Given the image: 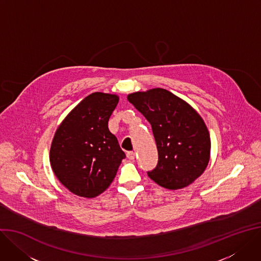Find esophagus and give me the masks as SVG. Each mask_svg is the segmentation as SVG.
<instances>
[{
	"label": "esophagus",
	"mask_w": 261,
	"mask_h": 261,
	"mask_svg": "<svg viewBox=\"0 0 261 261\" xmlns=\"http://www.w3.org/2000/svg\"><path fill=\"white\" fill-rule=\"evenodd\" d=\"M127 157H128L130 160H133V159L135 158V153L132 152V151H130V152L127 153Z\"/></svg>",
	"instance_id": "obj_1"
}]
</instances>
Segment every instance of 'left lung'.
<instances>
[{"instance_id":"left-lung-1","label":"left lung","mask_w":261,"mask_h":261,"mask_svg":"<svg viewBox=\"0 0 261 261\" xmlns=\"http://www.w3.org/2000/svg\"><path fill=\"white\" fill-rule=\"evenodd\" d=\"M128 101L147 118L155 137L158 163L148 176L168 189L200 177L209 162L210 136L199 113L163 88L131 93Z\"/></svg>"}]
</instances>
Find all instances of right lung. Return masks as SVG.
<instances>
[{
    "label": "right lung",
    "instance_id": "add662e5",
    "mask_svg": "<svg viewBox=\"0 0 261 261\" xmlns=\"http://www.w3.org/2000/svg\"><path fill=\"white\" fill-rule=\"evenodd\" d=\"M117 103L115 94L93 92L68 113L55 133L50 150L52 170L77 196L94 198L102 194L126 157L108 129Z\"/></svg>",
    "mask_w": 261,
    "mask_h": 261
}]
</instances>
